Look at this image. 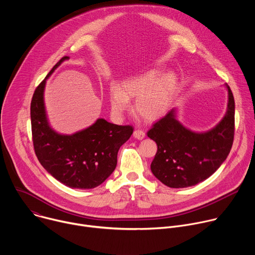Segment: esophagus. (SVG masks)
<instances>
[{"instance_id":"esophagus-1","label":"esophagus","mask_w":255,"mask_h":255,"mask_svg":"<svg viewBox=\"0 0 255 255\" xmlns=\"http://www.w3.org/2000/svg\"><path fill=\"white\" fill-rule=\"evenodd\" d=\"M133 136H134V138H136L138 140H142L145 137V133L142 130L138 129V130H135L133 132Z\"/></svg>"}]
</instances>
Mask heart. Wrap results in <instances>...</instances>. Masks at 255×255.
Here are the masks:
<instances>
[{
	"label": "heart",
	"instance_id": "1",
	"mask_svg": "<svg viewBox=\"0 0 255 255\" xmlns=\"http://www.w3.org/2000/svg\"><path fill=\"white\" fill-rule=\"evenodd\" d=\"M159 69H150L144 74L124 80L119 87L110 90L112 112L121 118L130 109V99H136L134 110L144 120L154 122L162 118L176 95L178 82L171 71L160 75Z\"/></svg>",
	"mask_w": 255,
	"mask_h": 255
}]
</instances>
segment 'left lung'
<instances>
[{"label": "left lung", "instance_id": "left-lung-1", "mask_svg": "<svg viewBox=\"0 0 255 255\" xmlns=\"http://www.w3.org/2000/svg\"><path fill=\"white\" fill-rule=\"evenodd\" d=\"M226 88V114L211 130L195 132L186 128L172 109L147 132L157 144L150 168L163 185L174 189L195 186L211 176L227 158L234 139L235 103L229 86Z\"/></svg>", "mask_w": 255, "mask_h": 255}]
</instances>
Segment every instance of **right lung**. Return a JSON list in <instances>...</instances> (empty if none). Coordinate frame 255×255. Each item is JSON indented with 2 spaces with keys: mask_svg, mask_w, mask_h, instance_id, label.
Here are the masks:
<instances>
[{
  "mask_svg": "<svg viewBox=\"0 0 255 255\" xmlns=\"http://www.w3.org/2000/svg\"><path fill=\"white\" fill-rule=\"evenodd\" d=\"M67 59L62 57L33 94L30 114L34 150L41 165L61 184L71 189H94L115 170L118 151L132 135L133 127L99 118L90 127L70 135L51 128L45 111V84Z\"/></svg>",
  "mask_w": 255,
  "mask_h": 255,
  "instance_id": "add662e5",
  "label": "right lung"
}]
</instances>
